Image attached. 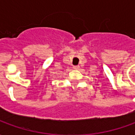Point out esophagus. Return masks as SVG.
<instances>
[{"label": "esophagus", "mask_w": 135, "mask_h": 135, "mask_svg": "<svg viewBox=\"0 0 135 135\" xmlns=\"http://www.w3.org/2000/svg\"><path fill=\"white\" fill-rule=\"evenodd\" d=\"M73 69H75V70H76V69H79V66H74Z\"/></svg>", "instance_id": "34e87169"}]
</instances>
